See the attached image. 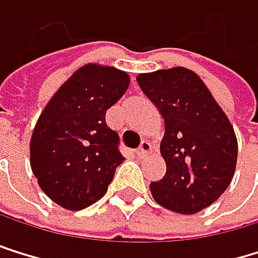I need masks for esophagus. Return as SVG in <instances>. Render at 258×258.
<instances>
[{
    "mask_svg": "<svg viewBox=\"0 0 258 258\" xmlns=\"http://www.w3.org/2000/svg\"><path fill=\"white\" fill-rule=\"evenodd\" d=\"M152 153V144L148 142V141H144L142 144H141V147L136 150V155L139 156V158H144V156H148Z\"/></svg>",
    "mask_w": 258,
    "mask_h": 258,
    "instance_id": "obj_1",
    "label": "esophagus"
}]
</instances>
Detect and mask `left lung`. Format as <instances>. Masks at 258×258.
<instances>
[{"label": "left lung", "mask_w": 258, "mask_h": 258, "mask_svg": "<svg viewBox=\"0 0 258 258\" xmlns=\"http://www.w3.org/2000/svg\"><path fill=\"white\" fill-rule=\"evenodd\" d=\"M136 80L165 125L161 155L167 170L150 184V192L168 211L198 214L217 201L234 178L238 155L234 126L192 69H159L138 74Z\"/></svg>", "instance_id": "left-lung-1"}]
</instances>
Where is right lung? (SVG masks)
Returning a JSON list of instances; mask_svg holds the SVG:
<instances>
[{"mask_svg":"<svg viewBox=\"0 0 258 258\" xmlns=\"http://www.w3.org/2000/svg\"><path fill=\"white\" fill-rule=\"evenodd\" d=\"M130 76L114 66L79 68L41 111L31 138V168L40 189L68 211L99 201L123 162L119 136L105 122L128 90Z\"/></svg>","mask_w":258,"mask_h":258,"instance_id":"obj_1","label":"right lung"}]
</instances>
